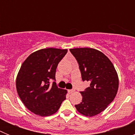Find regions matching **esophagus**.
Segmentation results:
<instances>
[{"mask_svg": "<svg viewBox=\"0 0 135 135\" xmlns=\"http://www.w3.org/2000/svg\"><path fill=\"white\" fill-rule=\"evenodd\" d=\"M75 90H74V89H70V90H68V93H74V92Z\"/></svg>", "mask_w": 135, "mask_h": 135, "instance_id": "34e87169", "label": "esophagus"}]
</instances>
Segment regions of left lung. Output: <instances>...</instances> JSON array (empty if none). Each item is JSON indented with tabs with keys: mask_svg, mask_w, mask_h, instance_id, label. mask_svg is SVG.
Segmentation results:
<instances>
[{
	"mask_svg": "<svg viewBox=\"0 0 135 135\" xmlns=\"http://www.w3.org/2000/svg\"><path fill=\"white\" fill-rule=\"evenodd\" d=\"M70 51L78 61L82 80L90 82V86L80 92L82 102L75 107L86 116L97 115L116 95L119 85L116 70L109 58L98 50L85 47Z\"/></svg>",
	"mask_w": 135,
	"mask_h": 135,
	"instance_id": "obj_1",
	"label": "left lung"
}]
</instances>
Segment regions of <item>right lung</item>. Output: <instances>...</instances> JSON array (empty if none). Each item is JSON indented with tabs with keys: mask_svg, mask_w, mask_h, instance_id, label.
<instances>
[{
	"mask_svg": "<svg viewBox=\"0 0 135 135\" xmlns=\"http://www.w3.org/2000/svg\"><path fill=\"white\" fill-rule=\"evenodd\" d=\"M68 49L47 48L35 51L27 57L16 78L20 98L30 112L49 116L58 111L66 98L67 90L59 89L55 80L56 69Z\"/></svg>",
	"mask_w": 135,
	"mask_h": 135,
	"instance_id": "obj_1",
	"label": "right lung"
}]
</instances>
